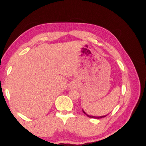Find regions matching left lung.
<instances>
[{"mask_svg":"<svg viewBox=\"0 0 146 146\" xmlns=\"http://www.w3.org/2000/svg\"><path fill=\"white\" fill-rule=\"evenodd\" d=\"M82 111H83V113L85 114V115H86L87 117H90V118H95V119H101V118H104V117H106L107 115H103V116H92V115H88V114H86V113H85L84 111V110H82Z\"/></svg>","mask_w":146,"mask_h":146,"instance_id":"1","label":"left lung"}]
</instances>
